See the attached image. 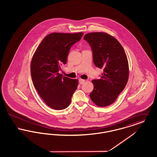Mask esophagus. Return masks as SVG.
Instances as JSON below:
<instances>
[{
    "instance_id": "esophagus-1",
    "label": "esophagus",
    "mask_w": 157,
    "mask_h": 157,
    "mask_svg": "<svg viewBox=\"0 0 157 157\" xmlns=\"http://www.w3.org/2000/svg\"><path fill=\"white\" fill-rule=\"evenodd\" d=\"M85 82V81L84 80V79H80L79 80V83L81 84V85H82L83 84L84 82Z\"/></svg>"
}]
</instances>
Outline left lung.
I'll return each instance as SVG.
<instances>
[{
	"label": "left lung",
	"instance_id": "8db88e82",
	"mask_svg": "<svg viewBox=\"0 0 157 157\" xmlns=\"http://www.w3.org/2000/svg\"><path fill=\"white\" fill-rule=\"evenodd\" d=\"M90 44L95 65L103 69L99 79H94L92 101L100 107L112 104L125 88L129 76L127 55L120 42L104 32H92L83 37Z\"/></svg>",
	"mask_w": 157,
	"mask_h": 157
}]
</instances>
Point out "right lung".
Segmentation results:
<instances>
[{
    "instance_id": "1",
    "label": "right lung",
    "mask_w": 157,
    "mask_h": 157,
    "mask_svg": "<svg viewBox=\"0 0 157 157\" xmlns=\"http://www.w3.org/2000/svg\"><path fill=\"white\" fill-rule=\"evenodd\" d=\"M83 32L52 33L42 40L30 64L32 82L45 104L56 110L69 105L78 85V79L63 76L59 73L65 65L71 46L79 41Z\"/></svg>"
}]
</instances>
